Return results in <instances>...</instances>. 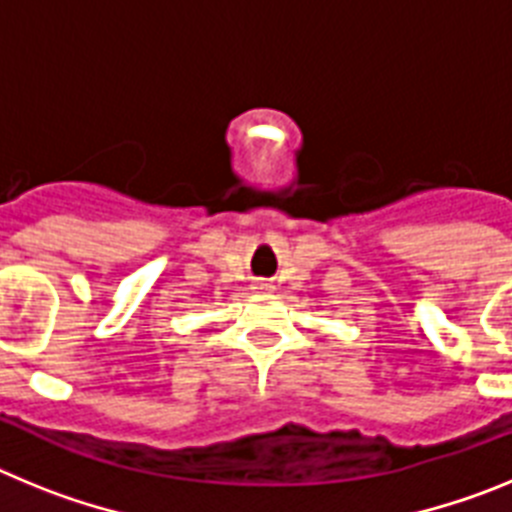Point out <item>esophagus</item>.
<instances>
[{
	"instance_id": "1",
	"label": "esophagus",
	"mask_w": 512,
	"mask_h": 512,
	"mask_svg": "<svg viewBox=\"0 0 512 512\" xmlns=\"http://www.w3.org/2000/svg\"><path fill=\"white\" fill-rule=\"evenodd\" d=\"M253 289H256V292H271L274 284H271L269 279H256V282H253Z\"/></svg>"
}]
</instances>
